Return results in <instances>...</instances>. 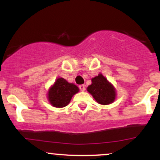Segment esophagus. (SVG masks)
Wrapping results in <instances>:
<instances>
[{
    "mask_svg": "<svg viewBox=\"0 0 160 160\" xmlns=\"http://www.w3.org/2000/svg\"><path fill=\"white\" fill-rule=\"evenodd\" d=\"M79 88H80V90H81L82 92H83L84 90H85V85H83V84H82V85H80Z\"/></svg>",
    "mask_w": 160,
    "mask_h": 160,
    "instance_id": "34e87169",
    "label": "esophagus"
}]
</instances>
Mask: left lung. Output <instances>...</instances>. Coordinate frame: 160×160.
<instances>
[{"mask_svg": "<svg viewBox=\"0 0 160 160\" xmlns=\"http://www.w3.org/2000/svg\"><path fill=\"white\" fill-rule=\"evenodd\" d=\"M87 91L101 104H109L114 101L116 92L113 86L102 74L92 79Z\"/></svg>", "mask_w": 160, "mask_h": 160, "instance_id": "obj_1", "label": "left lung"}]
</instances>
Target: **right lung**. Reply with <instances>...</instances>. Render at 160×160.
Returning a JSON list of instances; mask_svg holds the SVG:
<instances>
[{
	"label": "right lung",
	"instance_id": "obj_1",
	"mask_svg": "<svg viewBox=\"0 0 160 160\" xmlns=\"http://www.w3.org/2000/svg\"><path fill=\"white\" fill-rule=\"evenodd\" d=\"M78 92V86L60 78L57 79L54 85L49 89L48 98L54 107L64 108L69 104L73 95Z\"/></svg>",
	"mask_w": 160,
	"mask_h": 160
}]
</instances>
